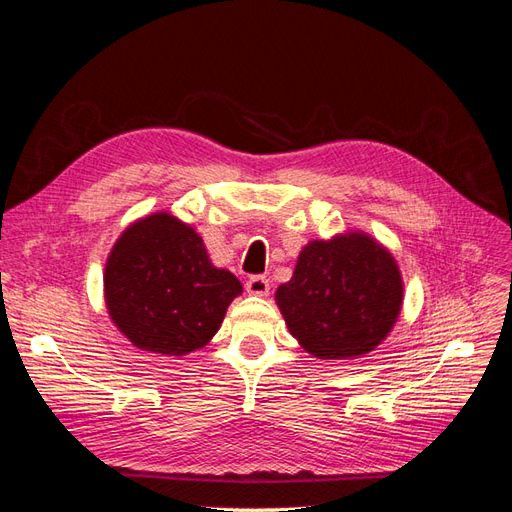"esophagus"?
I'll list each match as a JSON object with an SVG mask.
<instances>
[{"label":"esophagus","instance_id":"1","mask_svg":"<svg viewBox=\"0 0 512 512\" xmlns=\"http://www.w3.org/2000/svg\"><path fill=\"white\" fill-rule=\"evenodd\" d=\"M245 290L254 294V297H267V294H269V280L265 275H254V277H250V280H247Z\"/></svg>","mask_w":512,"mask_h":512}]
</instances>
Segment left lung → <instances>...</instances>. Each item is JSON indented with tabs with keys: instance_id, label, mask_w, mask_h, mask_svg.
Returning <instances> with one entry per match:
<instances>
[{
	"instance_id": "8db88e82",
	"label": "left lung",
	"mask_w": 512,
	"mask_h": 512,
	"mask_svg": "<svg viewBox=\"0 0 512 512\" xmlns=\"http://www.w3.org/2000/svg\"><path fill=\"white\" fill-rule=\"evenodd\" d=\"M290 335L316 359L352 361L380 346L404 305L397 260L363 230L309 241L275 292Z\"/></svg>"
}]
</instances>
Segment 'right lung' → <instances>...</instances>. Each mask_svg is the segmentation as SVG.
Masks as SVG:
<instances>
[{"label":"right lung","mask_w":512,"mask_h":512,"mask_svg":"<svg viewBox=\"0 0 512 512\" xmlns=\"http://www.w3.org/2000/svg\"><path fill=\"white\" fill-rule=\"evenodd\" d=\"M241 282L211 262L203 237L166 211L136 220L104 267V301L132 346L183 356L211 342Z\"/></svg>","instance_id":"right-lung-1"}]
</instances>
